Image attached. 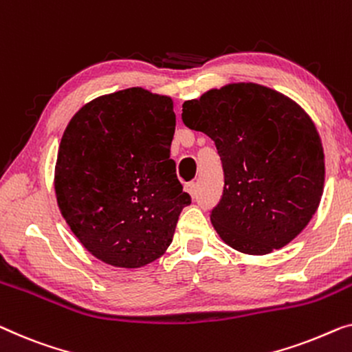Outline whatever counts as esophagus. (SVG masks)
<instances>
[{
	"label": "esophagus",
	"instance_id": "1",
	"mask_svg": "<svg viewBox=\"0 0 352 352\" xmlns=\"http://www.w3.org/2000/svg\"><path fill=\"white\" fill-rule=\"evenodd\" d=\"M186 190L188 192V195H190L192 198L197 197V182H188V184L186 186Z\"/></svg>",
	"mask_w": 352,
	"mask_h": 352
}]
</instances>
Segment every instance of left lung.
I'll list each match as a JSON object with an SVG mask.
<instances>
[{
	"mask_svg": "<svg viewBox=\"0 0 352 352\" xmlns=\"http://www.w3.org/2000/svg\"><path fill=\"white\" fill-rule=\"evenodd\" d=\"M182 122L214 141L223 193L211 223L249 256L281 249L308 226L324 192L322 141L302 106L254 82L227 84L184 101Z\"/></svg>",
	"mask_w": 352,
	"mask_h": 352,
	"instance_id": "1",
	"label": "left lung"
}]
</instances>
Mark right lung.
<instances>
[{"instance_id": "right-lung-1", "label": "right lung", "mask_w": 352, "mask_h": 352, "mask_svg": "<svg viewBox=\"0 0 352 352\" xmlns=\"http://www.w3.org/2000/svg\"><path fill=\"white\" fill-rule=\"evenodd\" d=\"M175 126L170 96L141 87L89 101L66 125L55 197L71 232L98 261L140 268L171 244L190 205L170 159Z\"/></svg>"}]
</instances>
